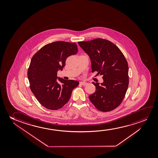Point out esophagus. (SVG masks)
Here are the masks:
<instances>
[{"label":"esophagus","mask_w":158,"mask_h":158,"mask_svg":"<svg viewBox=\"0 0 158 158\" xmlns=\"http://www.w3.org/2000/svg\"><path fill=\"white\" fill-rule=\"evenodd\" d=\"M86 82H85V81H80V84L82 85L83 86H85L86 85Z\"/></svg>","instance_id":"1"}]
</instances>
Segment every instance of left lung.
Wrapping results in <instances>:
<instances>
[{
    "mask_svg": "<svg viewBox=\"0 0 158 158\" xmlns=\"http://www.w3.org/2000/svg\"><path fill=\"white\" fill-rule=\"evenodd\" d=\"M91 59L92 72L102 76V83L93 82L95 92L89 96L98 110L108 112L123 102L128 86V66L119 48L105 39L78 42Z\"/></svg>",
    "mask_w": 158,
    "mask_h": 158,
    "instance_id": "1",
    "label": "left lung"
}]
</instances>
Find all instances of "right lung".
<instances>
[{
	"label": "right lung",
	"instance_id": "obj_1",
	"mask_svg": "<svg viewBox=\"0 0 158 158\" xmlns=\"http://www.w3.org/2000/svg\"><path fill=\"white\" fill-rule=\"evenodd\" d=\"M75 43L55 41L43 46L33 56L27 72L30 89L38 102L45 108L56 110L69 102L78 81L57 77L67 57L77 54Z\"/></svg>",
	"mask_w": 158,
	"mask_h": 158
}]
</instances>
